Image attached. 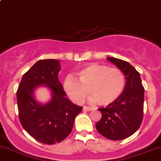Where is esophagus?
I'll return each mask as SVG.
<instances>
[{"label": "esophagus", "mask_w": 161, "mask_h": 161, "mask_svg": "<svg viewBox=\"0 0 161 161\" xmlns=\"http://www.w3.org/2000/svg\"><path fill=\"white\" fill-rule=\"evenodd\" d=\"M84 111H90L92 110V108H91V107H87V106H84V108H83Z\"/></svg>", "instance_id": "esophagus-1"}]
</instances>
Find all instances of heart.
I'll return each mask as SVG.
<instances>
[{
  "label": "heart",
  "mask_w": 161,
  "mask_h": 161,
  "mask_svg": "<svg viewBox=\"0 0 161 161\" xmlns=\"http://www.w3.org/2000/svg\"><path fill=\"white\" fill-rule=\"evenodd\" d=\"M78 80L68 76L64 88L72 100L81 103L88 95L100 106L109 105L119 99L125 85V77L118 68L92 64L77 73Z\"/></svg>",
  "instance_id": "1"
}]
</instances>
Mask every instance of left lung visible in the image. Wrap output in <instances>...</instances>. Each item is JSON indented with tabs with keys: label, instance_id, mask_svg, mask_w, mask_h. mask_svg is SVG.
<instances>
[{
	"label": "left lung",
	"instance_id": "8db88e82",
	"mask_svg": "<svg viewBox=\"0 0 161 161\" xmlns=\"http://www.w3.org/2000/svg\"><path fill=\"white\" fill-rule=\"evenodd\" d=\"M125 76V85L117 100L104 108H99L102 114L96 124L98 132L110 140L127 138L140 127L143 119L144 94L139 72L129 62L108 57Z\"/></svg>",
	"mask_w": 161,
	"mask_h": 161
}]
</instances>
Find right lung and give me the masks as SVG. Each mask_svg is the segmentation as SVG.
Returning <instances> with one entry per match:
<instances>
[{
  "label": "right lung",
  "instance_id": "right-lung-1",
  "mask_svg": "<svg viewBox=\"0 0 161 161\" xmlns=\"http://www.w3.org/2000/svg\"><path fill=\"white\" fill-rule=\"evenodd\" d=\"M60 63L56 59L36 62L23 75L16 92L19 119L24 129L41 143L53 145L71 133L74 119L83 108L65 98L66 93L58 80ZM47 85L52 92V99L41 105L33 97V89Z\"/></svg>",
  "mask_w": 161,
  "mask_h": 161
}]
</instances>
